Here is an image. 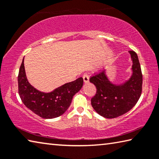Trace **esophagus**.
I'll return each mask as SVG.
<instances>
[{
  "instance_id": "34e87169",
  "label": "esophagus",
  "mask_w": 159,
  "mask_h": 159,
  "mask_svg": "<svg viewBox=\"0 0 159 159\" xmlns=\"http://www.w3.org/2000/svg\"><path fill=\"white\" fill-rule=\"evenodd\" d=\"M83 80H84L85 83H88V81H89V76H88L87 74H85L84 75H83Z\"/></svg>"
}]
</instances>
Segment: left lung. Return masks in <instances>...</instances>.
Returning a JSON list of instances; mask_svg holds the SVG:
<instances>
[{"mask_svg": "<svg viewBox=\"0 0 159 159\" xmlns=\"http://www.w3.org/2000/svg\"><path fill=\"white\" fill-rule=\"evenodd\" d=\"M130 54L133 66L131 77L120 85L109 80L103 71L90 79L95 85L97 92L91 99V104L102 116L114 118L123 115L135 105L140 98L142 88V74L138 55L133 50Z\"/></svg>", "mask_w": 159, "mask_h": 159, "instance_id": "1", "label": "left lung"}]
</instances>
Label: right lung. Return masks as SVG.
Segmentation results:
<instances>
[{"instance_id": "add662e5", "label": "right lung", "mask_w": 159, "mask_h": 159, "mask_svg": "<svg viewBox=\"0 0 159 159\" xmlns=\"http://www.w3.org/2000/svg\"><path fill=\"white\" fill-rule=\"evenodd\" d=\"M82 77L67 83L50 93L34 88L26 79L24 59L18 74V92L24 104L43 118H54L62 115L71 103L75 94L81 89Z\"/></svg>"}]
</instances>
